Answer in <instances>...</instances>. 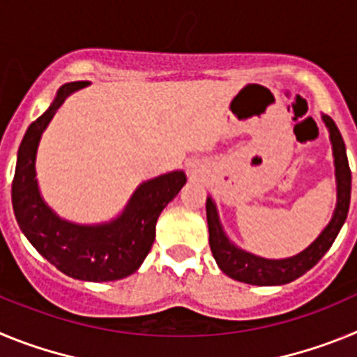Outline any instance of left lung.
Returning a JSON list of instances; mask_svg holds the SVG:
<instances>
[{
  "label": "left lung",
  "mask_w": 357,
  "mask_h": 357,
  "mask_svg": "<svg viewBox=\"0 0 357 357\" xmlns=\"http://www.w3.org/2000/svg\"><path fill=\"white\" fill-rule=\"evenodd\" d=\"M321 121L326 123L327 130H329L331 146H333L334 176H336V207H334L331 222L307 248H304L296 255H291V257H284V259H266V257L255 255L248 250H243L230 241L222 222H220L216 204H214L213 198L207 197L206 209L211 250H213L220 270L230 279L254 286L288 284V282L309 272L326 255V252L329 250L338 232L342 230L347 220V213H349V206H351V168H349V160H347L345 143H343V137L336 127V123L329 116L324 114H321Z\"/></svg>",
  "instance_id": "left-lung-1"
}]
</instances>
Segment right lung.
Listing matches in <instances>:
<instances>
[{
	"mask_svg": "<svg viewBox=\"0 0 357 357\" xmlns=\"http://www.w3.org/2000/svg\"><path fill=\"white\" fill-rule=\"evenodd\" d=\"M87 85L89 82L62 85L48 110L28 127L17 150L12 206L23 234L56 270L73 279L107 282L132 275L143 264L155 239L160 213L188 178L182 169H175L144 181L110 222L84 225L59 216L40 195L36 173L37 148L56 110L68 96Z\"/></svg>",
	"mask_w": 357,
	"mask_h": 357,
	"instance_id": "1",
	"label": "right lung"
}]
</instances>
